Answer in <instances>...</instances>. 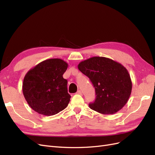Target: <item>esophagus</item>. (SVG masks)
<instances>
[{
  "instance_id": "obj_1",
  "label": "esophagus",
  "mask_w": 155,
  "mask_h": 155,
  "mask_svg": "<svg viewBox=\"0 0 155 155\" xmlns=\"http://www.w3.org/2000/svg\"><path fill=\"white\" fill-rule=\"evenodd\" d=\"M77 94H82V92H81V91L79 90V91H78Z\"/></svg>"
}]
</instances>
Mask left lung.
<instances>
[{
  "label": "left lung",
  "mask_w": 155,
  "mask_h": 155,
  "mask_svg": "<svg viewBox=\"0 0 155 155\" xmlns=\"http://www.w3.org/2000/svg\"><path fill=\"white\" fill-rule=\"evenodd\" d=\"M78 68L95 88V101L89 104L91 109L112 114L125 106L132 91V81L122 64L109 58L93 57L79 63Z\"/></svg>",
  "instance_id": "1"
}]
</instances>
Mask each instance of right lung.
<instances>
[{"label":"right lung","instance_id":"obj_1","mask_svg":"<svg viewBox=\"0 0 155 155\" xmlns=\"http://www.w3.org/2000/svg\"><path fill=\"white\" fill-rule=\"evenodd\" d=\"M68 64L61 59L41 62L25 75L22 92L31 109L45 116H52L66 108L70 100L67 80L63 75Z\"/></svg>","mask_w":155,"mask_h":155}]
</instances>
